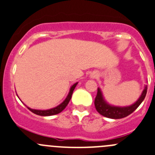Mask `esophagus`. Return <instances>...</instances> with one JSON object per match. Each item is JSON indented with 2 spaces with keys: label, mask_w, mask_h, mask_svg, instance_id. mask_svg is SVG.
I'll list each match as a JSON object with an SVG mask.
<instances>
[{
  "label": "esophagus",
  "mask_w": 155,
  "mask_h": 155,
  "mask_svg": "<svg viewBox=\"0 0 155 155\" xmlns=\"http://www.w3.org/2000/svg\"><path fill=\"white\" fill-rule=\"evenodd\" d=\"M91 79H94V78L97 77V73H92L91 75H90Z\"/></svg>",
  "instance_id": "esophagus-1"
}]
</instances>
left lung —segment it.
<instances>
[{"instance_id":"8db88e82","label":"left lung","mask_w":155,"mask_h":155,"mask_svg":"<svg viewBox=\"0 0 155 155\" xmlns=\"http://www.w3.org/2000/svg\"><path fill=\"white\" fill-rule=\"evenodd\" d=\"M147 89H148V87L145 85L140 97L133 104L127 107H116L107 103L106 101L104 98L101 91L98 88L97 95L94 99V106L97 112L105 117L111 118V119H121L129 116L137 109L138 107L145 99Z\"/></svg>"}]
</instances>
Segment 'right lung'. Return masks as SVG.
I'll list each match as a JSON object with an SVG mask.
<instances>
[{"mask_svg": "<svg viewBox=\"0 0 155 155\" xmlns=\"http://www.w3.org/2000/svg\"><path fill=\"white\" fill-rule=\"evenodd\" d=\"M77 84H78V82H76V83H75L74 85H72V87L70 88V92H69L68 95H67V97H66L65 100H64V101L61 104H59L58 106H57L56 107L51 108V109H49V110H41L31 109V108L28 107H28V109L30 111H31V112L34 113V114H37V115L44 116V117H45V116L55 115V114H59V113H61V111H63L64 109H65V107L67 106V104H68L69 102H70V99H71V97H72V94H73V91H74L75 88H76V86Z\"/></svg>", "mask_w": 155, "mask_h": 155, "instance_id": "add662e5", "label": "right lung"}]
</instances>
